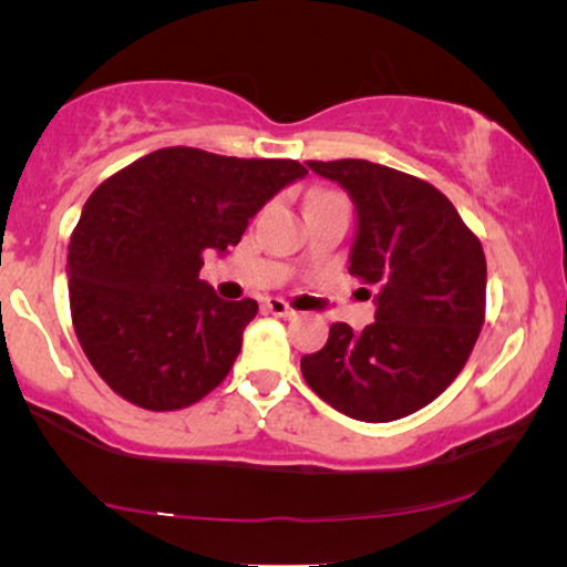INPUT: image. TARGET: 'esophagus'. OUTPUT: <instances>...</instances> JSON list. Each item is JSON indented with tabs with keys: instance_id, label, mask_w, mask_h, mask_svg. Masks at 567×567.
Wrapping results in <instances>:
<instances>
[{
	"instance_id": "esophagus-1",
	"label": "esophagus",
	"mask_w": 567,
	"mask_h": 567,
	"mask_svg": "<svg viewBox=\"0 0 567 567\" xmlns=\"http://www.w3.org/2000/svg\"><path fill=\"white\" fill-rule=\"evenodd\" d=\"M266 309L276 317H293V315H297V309H291L284 299H278V297L266 299Z\"/></svg>"
}]
</instances>
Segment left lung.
<instances>
[{"instance_id":"8db88e82","label":"left lung","mask_w":567,"mask_h":567,"mask_svg":"<svg viewBox=\"0 0 567 567\" xmlns=\"http://www.w3.org/2000/svg\"><path fill=\"white\" fill-rule=\"evenodd\" d=\"M355 206L351 276L377 286L374 322L330 328L301 359L307 384L338 413L390 423L439 398L485 322V252L444 193L367 159L307 162Z\"/></svg>"}]
</instances>
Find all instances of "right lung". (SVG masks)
<instances>
[{
	"mask_svg": "<svg viewBox=\"0 0 567 567\" xmlns=\"http://www.w3.org/2000/svg\"><path fill=\"white\" fill-rule=\"evenodd\" d=\"M297 159L221 157L167 146L97 185L82 208L66 276L74 332L123 400L181 410L224 382L258 301H224L200 281L278 190Z\"/></svg>",
	"mask_w": 567,
	"mask_h": 567,
	"instance_id": "add662e5",
	"label": "right lung"
}]
</instances>
